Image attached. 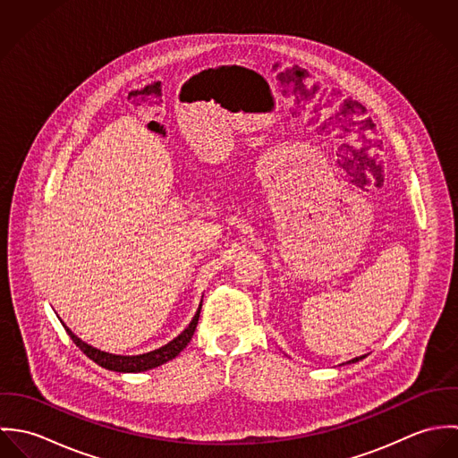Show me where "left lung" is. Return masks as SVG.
Returning a JSON list of instances; mask_svg holds the SVG:
<instances>
[{"label": "left lung", "instance_id": "1", "mask_svg": "<svg viewBox=\"0 0 458 458\" xmlns=\"http://www.w3.org/2000/svg\"><path fill=\"white\" fill-rule=\"evenodd\" d=\"M365 356H358V358H354V360H351V361H347V363H356V361H360V360H363Z\"/></svg>", "mask_w": 458, "mask_h": 458}]
</instances>
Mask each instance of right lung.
<instances>
[{
    "label": "right lung",
    "mask_w": 458,
    "mask_h": 458,
    "mask_svg": "<svg viewBox=\"0 0 458 458\" xmlns=\"http://www.w3.org/2000/svg\"><path fill=\"white\" fill-rule=\"evenodd\" d=\"M199 314H200V305L197 309L196 316L194 319L191 321V325L185 327L176 338H173L171 342H167L165 345L155 349V351H149V352H144V354H135V356H123V354H113V352H106V351H100L86 342H82L72 329H68L65 327L66 333L70 335V338L73 340V344L89 358L93 360L97 365H100L102 369H107V370H113V372H123V374H137V372H146V370H151L155 367H160L167 361H171L173 358H176L187 345L189 342L192 340V335L196 331L197 321H199Z\"/></svg>",
    "instance_id": "right-lung-1"
}]
</instances>
